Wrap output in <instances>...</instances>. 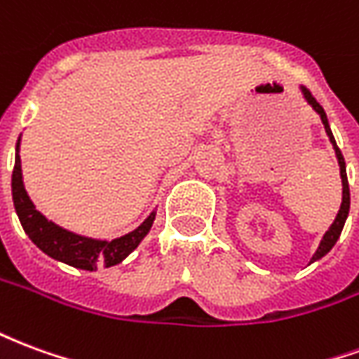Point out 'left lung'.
<instances>
[{
    "mask_svg": "<svg viewBox=\"0 0 359 359\" xmlns=\"http://www.w3.org/2000/svg\"><path fill=\"white\" fill-rule=\"evenodd\" d=\"M302 92H304V97L308 100V103L313 107V109L319 113V117H321V121H323L325 125V130H327V134H329V138H331L332 146H334V151H337V157H339V165H340V177H342V203H340V210H339V215H337V219H334V223L331 225V229L325 233L323 241H321V244H319V248H317V252L313 254V257H311V262H317V259H321V257L329 252V250L337 244V241H339L340 233H342V226H344V223H346V217H348V211H350V187H348V177H346V163H344V157H342V151L339 149V146H337V142H334V136H332L331 133V126H329V121H327V115H325L323 107L319 105V102H317L316 97L311 95V92H309L308 88H304L302 86Z\"/></svg>",
    "mask_w": 359,
    "mask_h": 359,
    "instance_id": "left-lung-1",
    "label": "left lung"
}]
</instances>
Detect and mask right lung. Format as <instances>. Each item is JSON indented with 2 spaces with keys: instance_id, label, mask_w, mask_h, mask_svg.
Instances as JSON below:
<instances>
[{
  "instance_id": "add662e5",
  "label": "right lung",
  "mask_w": 359,
  "mask_h": 359,
  "mask_svg": "<svg viewBox=\"0 0 359 359\" xmlns=\"http://www.w3.org/2000/svg\"><path fill=\"white\" fill-rule=\"evenodd\" d=\"M19 144L20 138L17 142V156H15V169H13L11 179L13 202H15V210H17V215H19L25 233L38 248L42 250L43 254H48L53 259H59L67 265L79 267V269L94 271L97 264H103L105 267L121 264L140 244L142 238L149 233L156 213H151L136 231L111 242L79 236V234L69 233L55 223L48 221L40 211L36 210L34 203L30 202L25 184H22Z\"/></svg>"
}]
</instances>
